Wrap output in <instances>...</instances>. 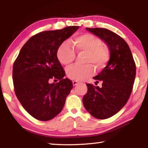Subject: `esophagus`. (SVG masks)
Instances as JSON below:
<instances>
[{
    "label": "esophagus",
    "instance_id": "34e87169",
    "mask_svg": "<svg viewBox=\"0 0 148 148\" xmlns=\"http://www.w3.org/2000/svg\"><path fill=\"white\" fill-rule=\"evenodd\" d=\"M77 84H78V82H77V81H73V82H72V84H73V86H76V85H77Z\"/></svg>",
    "mask_w": 148,
    "mask_h": 148
}]
</instances>
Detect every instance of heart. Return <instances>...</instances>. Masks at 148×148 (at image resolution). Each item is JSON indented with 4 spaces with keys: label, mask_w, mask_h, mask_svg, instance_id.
<instances>
[{
    "label": "heart",
    "mask_w": 148,
    "mask_h": 148,
    "mask_svg": "<svg viewBox=\"0 0 148 148\" xmlns=\"http://www.w3.org/2000/svg\"><path fill=\"white\" fill-rule=\"evenodd\" d=\"M74 47L77 52H86L85 59L86 65H72L66 69V74L69 78L76 81H82L91 77L94 73L93 64L97 69L105 66L109 59V52L103 46L102 40L98 37L90 34H82L74 40ZM57 58L61 63L69 64L74 61L76 53L68 42L62 44L57 50Z\"/></svg>",
    "instance_id": "obj_1"
}]
</instances>
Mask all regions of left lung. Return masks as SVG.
Wrapping results in <instances>:
<instances>
[{"label":"left lung","instance_id":"8db88e82","mask_svg":"<svg viewBox=\"0 0 148 148\" xmlns=\"http://www.w3.org/2000/svg\"><path fill=\"white\" fill-rule=\"evenodd\" d=\"M106 42L110 57L103 70L93 77L102 86L87 84L83 97L85 108L95 118L104 119L117 114L128 101L132 92L136 66L129 45L119 35L102 28H86Z\"/></svg>","mask_w":148,"mask_h":148}]
</instances>
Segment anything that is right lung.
<instances>
[{"label": "right lung", "instance_id": "right-lung-1", "mask_svg": "<svg viewBox=\"0 0 148 148\" xmlns=\"http://www.w3.org/2000/svg\"><path fill=\"white\" fill-rule=\"evenodd\" d=\"M79 27L40 32L22 47L14 63L13 81L17 99L36 119L49 121L62 111L73 87L57 56L62 42ZM51 79L59 80L51 84Z\"/></svg>", "mask_w": 148, "mask_h": 148}]
</instances>
